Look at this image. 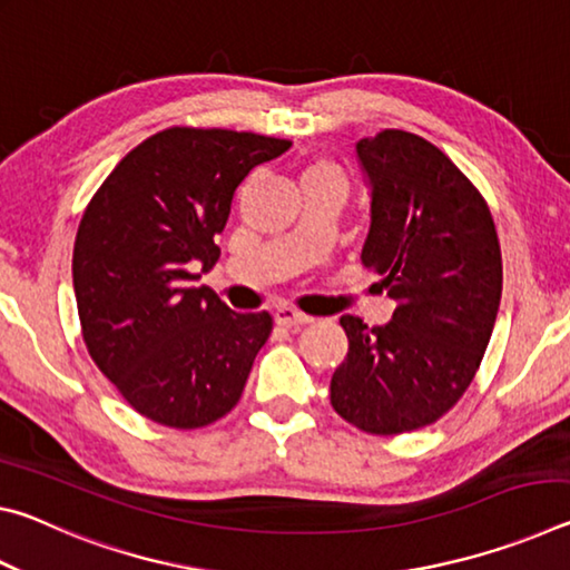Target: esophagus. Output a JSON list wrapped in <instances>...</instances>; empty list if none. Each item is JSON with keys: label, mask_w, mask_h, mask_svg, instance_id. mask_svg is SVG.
Instances as JSON below:
<instances>
[{"label": "esophagus", "mask_w": 570, "mask_h": 570, "mask_svg": "<svg viewBox=\"0 0 570 570\" xmlns=\"http://www.w3.org/2000/svg\"><path fill=\"white\" fill-rule=\"evenodd\" d=\"M276 324L278 326H286V330H296V326H304L312 322V316L304 314V312H296L294 306H282L276 308Z\"/></svg>", "instance_id": "obj_1"}]
</instances>
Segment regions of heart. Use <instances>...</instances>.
<instances>
[{
  "label": "heart",
  "instance_id": "b5f03b06",
  "mask_svg": "<svg viewBox=\"0 0 570 570\" xmlns=\"http://www.w3.org/2000/svg\"><path fill=\"white\" fill-rule=\"evenodd\" d=\"M306 176H334V178H342V173L330 160H316L314 166L306 170Z\"/></svg>",
  "mask_w": 570,
  "mask_h": 570
}]
</instances>
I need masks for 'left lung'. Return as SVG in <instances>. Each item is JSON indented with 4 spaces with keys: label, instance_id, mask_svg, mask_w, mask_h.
Masks as SVG:
<instances>
[{
    "label": "left lung",
    "instance_id": "1",
    "mask_svg": "<svg viewBox=\"0 0 570 570\" xmlns=\"http://www.w3.org/2000/svg\"><path fill=\"white\" fill-rule=\"evenodd\" d=\"M372 186L362 264L397 302L392 322L346 314L350 352L332 374V407L370 435H402L455 407L493 334L503 258L472 180L430 140L382 130L356 142Z\"/></svg>",
    "mask_w": 570,
    "mask_h": 570
}]
</instances>
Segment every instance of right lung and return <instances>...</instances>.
<instances>
[{
	"mask_svg": "<svg viewBox=\"0 0 570 570\" xmlns=\"http://www.w3.org/2000/svg\"><path fill=\"white\" fill-rule=\"evenodd\" d=\"M292 140L224 128L160 130L125 156L85 208L72 284L92 362L135 412L196 430L236 407L274 330L236 314L193 266L218 262L236 188Z\"/></svg>",
	"mask_w": 570,
	"mask_h": 570,
	"instance_id": "obj_1",
	"label": "right lung"
}]
</instances>
